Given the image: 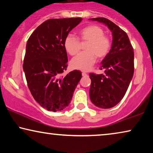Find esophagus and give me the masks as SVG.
I'll return each instance as SVG.
<instances>
[{"label": "esophagus", "instance_id": "34e87169", "mask_svg": "<svg viewBox=\"0 0 153 153\" xmlns=\"http://www.w3.org/2000/svg\"><path fill=\"white\" fill-rule=\"evenodd\" d=\"M82 76H87V74H86V73H85V72H82Z\"/></svg>", "mask_w": 153, "mask_h": 153}]
</instances>
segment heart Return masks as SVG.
<instances>
[{
  "label": "heart",
  "mask_w": 153,
  "mask_h": 153,
  "mask_svg": "<svg viewBox=\"0 0 153 153\" xmlns=\"http://www.w3.org/2000/svg\"><path fill=\"white\" fill-rule=\"evenodd\" d=\"M79 38L83 42H88L86 52L79 53L72 59L71 65L74 69L88 71L99 58L106 57L111 49V40L104 35L102 27L95 25L86 26L79 31ZM65 48L71 56H75L80 49V40L72 34L66 36L64 42Z\"/></svg>",
  "instance_id": "1"
}]
</instances>
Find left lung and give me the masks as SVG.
I'll list each match as a JSON object with an SVG mask.
<instances>
[{
  "mask_svg": "<svg viewBox=\"0 0 153 153\" xmlns=\"http://www.w3.org/2000/svg\"><path fill=\"white\" fill-rule=\"evenodd\" d=\"M102 22L113 34L112 47L101 62L105 74H89L91 102L102 108H110L122 100L134 74V51L128 36L122 29L105 18H91Z\"/></svg>",
  "mask_w": 153,
  "mask_h": 153,
  "instance_id": "obj_1",
  "label": "left lung"
}]
</instances>
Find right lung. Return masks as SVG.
Returning <instances> with one entry per match:
<instances>
[{"label": "right lung", "mask_w": 153, "mask_h": 153, "mask_svg": "<svg viewBox=\"0 0 153 153\" xmlns=\"http://www.w3.org/2000/svg\"><path fill=\"white\" fill-rule=\"evenodd\" d=\"M82 18H53L42 22L27 40L23 70L29 89L47 111H62L69 106L82 73L74 70L62 76L67 68L64 42Z\"/></svg>", "instance_id": "1"}]
</instances>
